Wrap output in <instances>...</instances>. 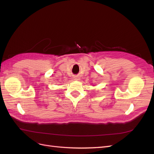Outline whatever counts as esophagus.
Masks as SVG:
<instances>
[{
	"label": "esophagus",
	"mask_w": 154,
	"mask_h": 154,
	"mask_svg": "<svg viewBox=\"0 0 154 154\" xmlns=\"http://www.w3.org/2000/svg\"><path fill=\"white\" fill-rule=\"evenodd\" d=\"M74 80H80V78H79V77H78V76H76V77H74Z\"/></svg>",
	"instance_id": "obj_1"
}]
</instances>
